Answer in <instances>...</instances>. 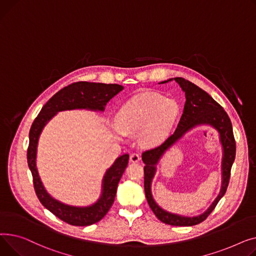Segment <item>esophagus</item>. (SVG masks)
<instances>
[{"label": "esophagus", "mask_w": 256, "mask_h": 256, "mask_svg": "<svg viewBox=\"0 0 256 256\" xmlns=\"http://www.w3.org/2000/svg\"><path fill=\"white\" fill-rule=\"evenodd\" d=\"M140 160V155L138 153H132L130 155V161L131 162H138Z\"/></svg>", "instance_id": "1"}]
</instances>
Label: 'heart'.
<instances>
[{
    "instance_id": "obj_1",
    "label": "heart",
    "mask_w": 256,
    "mask_h": 256,
    "mask_svg": "<svg viewBox=\"0 0 256 256\" xmlns=\"http://www.w3.org/2000/svg\"><path fill=\"white\" fill-rule=\"evenodd\" d=\"M178 114V104L174 100L156 93H142L120 108L114 130L118 135L140 133L142 144L157 146L168 138Z\"/></svg>"
}]
</instances>
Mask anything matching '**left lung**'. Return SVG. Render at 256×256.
Returning a JSON list of instances; mask_svg holds the SVG:
<instances>
[{
    "label": "left lung",
    "mask_w": 256,
    "mask_h": 256,
    "mask_svg": "<svg viewBox=\"0 0 256 256\" xmlns=\"http://www.w3.org/2000/svg\"><path fill=\"white\" fill-rule=\"evenodd\" d=\"M172 80H174L185 92V106L183 114L181 116V120H180L174 133L172 134L163 144L154 148L146 150L142 155V161L146 164L144 168V192L150 208H151L153 213L161 222L174 225V226H192V225H196L206 220L208 216L213 212V210L215 208L219 200L222 198L225 192H226L230 183L232 166L236 157V140L234 138L230 118L219 103H217L202 88L185 78H174L162 82V84L168 82ZM198 124L212 126L220 132V141L224 148L222 166V185L218 198L204 214L194 218H186L170 214L161 209L152 198L150 192V184L156 172V165L162 155L186 132Z\"/></svg>",
    "instance_id": "1"
}]
</instances>
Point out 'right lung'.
<instances>
[{
    "label": "right lung",
    "mask_w": 256,
    "mask_h": 256,
    "mask_svg": "<svg viewBox=\"0 0 256 256\" xmlns=\"http://www.w3.org/2000/svg\"><path fill=\"white\" fill-rule=\"evenodd\" d=\"M124 86L116 84H97L78 82L60 90L42 108L33 122L28 133V148L26 153L28 168L33 176V184L40 202L58 219L75 226H88L100 221L112 208L118 184L127 168L129 155L120 156L104 174L102 181V194L92 206H74L65 204L52 198L45 190L37 168L36 155L38 140L44 126L58 112L71 110H90L103 112L106 103L121 92Z\"/></svg>",
    "instance_id": "right-lung-1"
}]
</instances>
